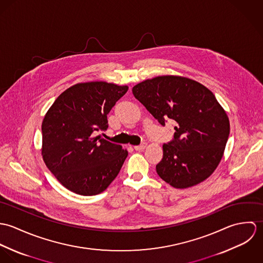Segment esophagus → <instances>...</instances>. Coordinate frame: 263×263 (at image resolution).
Here are the masks:
<instances>
[{
    "instance_id": "1",
    "label": "esophagus",
    "mask_w": 263,
    "mask_h": 263,
    "mask_svg": "<svg viewBox=\"0 0 263 263\" xmlns=\"http://www.w3.org/2000/svg\"><path fill=\"white\" fill-rule=\"evenodd\" d=\"M147 147V144L146 143H143V144H141V145H139V146H136L135 147V150L136 151H143L145 150V148Z\"/></svg>"
}]
</instances>
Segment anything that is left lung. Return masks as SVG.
<instances>
[{
  "instance_id": "8db88e82",
  "label": "left lung",
  "mask_w": 263,
  "mask_h": 263,
  "mask_svg": "<svg viewBox=\"0 0 263 263\" xmlns=\"http://www.w3.org/2000/svg\"><path fill=\"white\" fill-rule=\"evenodd\" d=\"M134 96L163 126L174 120V138L163 145L158 175L175 188L191 187L218 167L230 134L228 115L212 91L178 76H160L139 83Z\"/></svg>"
}]
</instances>
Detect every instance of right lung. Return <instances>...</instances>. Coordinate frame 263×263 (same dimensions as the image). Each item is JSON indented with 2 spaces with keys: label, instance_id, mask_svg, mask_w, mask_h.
<instances>
[{
  "label": "right lung",
  "instance_id": "right-lung-1",
  "mask_svg": "<svg viewBox=\"0 0 263 263\" xmlns=\"http://www.w3.org/2000/svg\"><path fill=\"white\" fill-rule=\"evenodd\" d=\"M127 90L106 82L79 83L64 91L45 114L42 158L69 190L96 195L119 173L127 151L93 134L108 128L107 114Z\"/></svg>",
  "mask_w": 263,
  "mask_h": 263
}]
</instances>
